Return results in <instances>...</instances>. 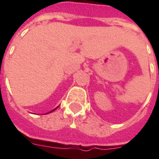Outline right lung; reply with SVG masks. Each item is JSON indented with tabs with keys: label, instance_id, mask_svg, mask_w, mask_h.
<instances>
[{
	"label": "right lung",
	"instance_id": "1",
	"mask_svg": "<svg viewBox=\"0 0 159 159\" xmlns=\"http://www.w3.org/2000/svg\"><path fill=\"white\" fill-rule=\"evenodd\" d=\"M58 107H56V108H54V109H53V110H52V111H49V112H48V113H51V112H52V111H55L56 109H57V108H58ZM48 113H47V114H48Z\"/></svg>",
	"mask_w": 159,
	"mask_h": 159
}]
</instances>
